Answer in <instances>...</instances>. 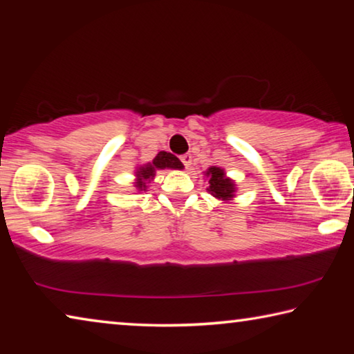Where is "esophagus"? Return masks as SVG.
<instances>
[{
	"mask_svg": "<svg viewBox=\"0 0 354 354\" xmlns=\"http://www.w3.org/2000/svg\"><path fill=\"white\" fill-rule=\"evenodd\" d=\"M181 162L184 164V167H185V169H190V165H192V156L187 153V154H183L181 156Z\"/></svg>",
	"mask_w": 354,
	"mask_h": 354,
	"instance_id": "obj_1",
	"label": "esophagus"
}]
</instances>
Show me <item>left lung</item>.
Listing matches in <instances>:
<instances>
[{"mask_svg":"<svg viewBox=\"0 0 354 354\" xmlns=\"http://www.w3.org/2000/svg\"><path fill=\"white\" fill-rule=\"evenodd\" d=\"M205 176L209 179V187L206 189L209 194L221 201H231L236 196V183L234 179L227 178L226 171L221 167L212 165L205 171Z\"/></svg>","mask_w":354,"mask_h":354,"instance_id":"8db88e82","label":"left lung"}]
</instances>
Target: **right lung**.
Returning a JSON list of instances; mask_svg holds the SVG:
<instances>
[{"label":"right lung","instance_id":"right-lung-1","mask_svg":"<svg viewBox=\"0 0 354 354\" xmlns=\"http://www.w3.org/2000/svg\"><path fill=\"white\" fill-rule=\"evenodd\" d=\"M183 170L184 165L181 160H179L175 154L167 153V151H159L158 156L151 160V162L142 164L136 167V181L134 187L136 192H147L148 184L153 181L156 176V171L158 170Z\"/></svg>","mask_w":354,"mask_h":354}]
</instances>
